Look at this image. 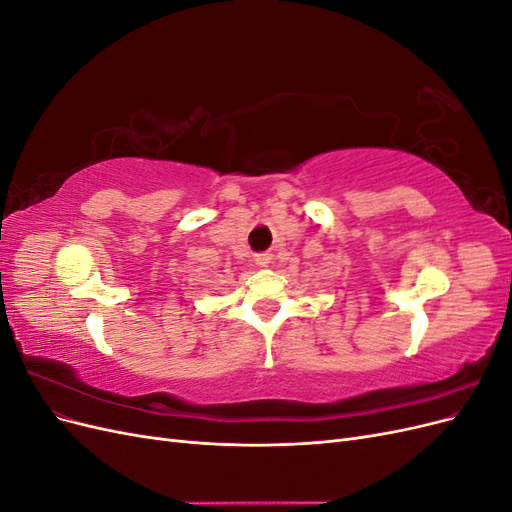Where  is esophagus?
Instances as JSON below:
<instances>
[{
  "label": "esophagus",
  "mask_w": 512,
  "mask_h": 512,
  "mask_svg": "<svg viewBox=\"0 0 512 512\" xmlns=\"http://www.w3.org/2000/svg\"><path fill=\"white\" fill-rule=\"evenodd\" d=\"M258 267H269L271 265V254H256L254 256Z\"/></svg>",
  "instance_id": "34e87169"
}]
</instances>
